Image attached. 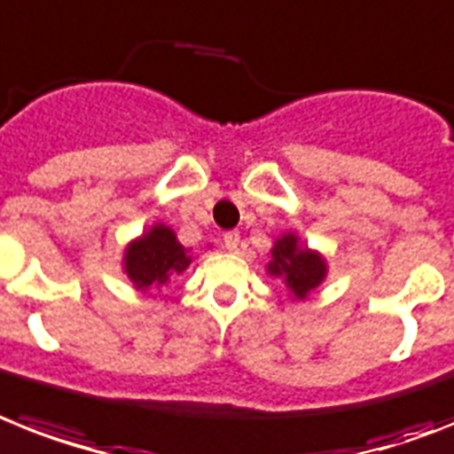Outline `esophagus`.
<instances>
[{
  "label": "esophagus",
  "mask_w": 454,
  "mask_h": 454,
  "mask_svg": "<svg viewBox=\"0 0 454 454\" xmlns=\"http://www.w3.org/2000/svg\"><path fill=\"white\" fill-rule=\"evenodd\" d=\"M223 241H224V248H227V250H236V248H239V241H241V236H239V231H236V230L224 231Z\"/></svg>",
  "instance_id": "esophagus-1"
}]
</instances>
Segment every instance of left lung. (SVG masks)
Returning <instances> with one entry per match:
<instances>
[{
	"label": "left lung",
	"mask_w": 454,
	"mask_h": 454,
	"mask_svg": "<svg viewBox=\"0 0 454 454\" xmlns=\"http://www.w3.org/2000/svg\"><path fill=\"white\" fill-rule=\"evenodd\" d=\"M269 273L283 276L292 294L297 299H306L309 292L316 290L322 283L325 273H327V264L317 253L299 246L297 236L286 234L273 246Z\"/></svg>",
	"instance_id": "8db88e82"
}]
</instances>
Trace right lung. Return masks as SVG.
I'll return each mask as SVG.
<instances>
[{"label": "right lung", "instance_id": "1", "mask_svg": "<svg viewBox=\"0 0 454 454\" xmlns=\"http://www.w3.org/2000/svg\"><path fill=\"white\" fill-rule=\"evenodd\" d=\"M190 262L187 250L164 224H155L125 250V271L137 290L162 286L171 273L185 271Z\"/></svg>", "mask_w": 454, "mask_h": 454}]
</instances>
